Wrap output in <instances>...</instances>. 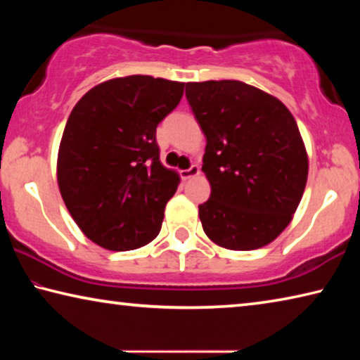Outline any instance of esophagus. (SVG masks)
<instances>
[{"instance_id":"esophagus-1","label":"esophagus","mask_w":360,"mask_h":360,"mask_svg":"<svg viewBox=\"0 0 360 360\" xmlns=\"http://www.w3.org/2000/svg\"><path fill=\"white\" fill-rule=\"evenodd\" d=\"M197 174H200L198 165H192L191 168L182 169V172H181V178L184 179V181H187V179H191V178H193V176H197Z\"/></svg>"}]
</instances>
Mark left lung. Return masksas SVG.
Segmentation results:
<instances>
[{
    "label": "left lung",
    "mask_w": 360,
    "mask_h": 360,
    "mask_svg": "<svg viewBox=\"0 0 360 360\" xmlns=\"http://www.w3.org/2000/svg\"><path fill=\"white\" fill-rule=\"evenodd\" d=\"M186 96L206 136L202 169L211 195L198 205L205 233L231 251L268 245L292 221L307 186L294 115L240 81L188 82Z\"/></svg>",
    "instance_id": "obj_1"
}]
</instances>
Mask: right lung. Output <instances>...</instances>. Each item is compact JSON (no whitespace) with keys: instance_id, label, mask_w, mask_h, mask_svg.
I'll return each mask as SVG.
<instances>
[{"instance_id":"add662e5","label":"right lung","mask_w":360,"mask_h":360,"mask_svg":"<svg viewBox=\"0 0 360 360\" xmlns=\"http://www.w3.org/2000/svg\"><path fill=\"white\" fill-rule=\"evenodd\" d=\"M182 94V82L136 75L96 85L72 108L58 187L79 229L98 246L130 251L160 231L179 176L162 165L155 131Z\"/></svg>"}]
</instances>
